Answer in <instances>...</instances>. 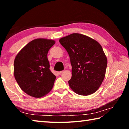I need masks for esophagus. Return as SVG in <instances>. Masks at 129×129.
I'll use <instances>...</instances> for the list:
<instances>
[{"instance_id":"esophagus-1","label":"esophagus","mask_w":129,"mask_h":129,"mask_svg":"<svg viewBox=\"0 0 129 129\" xmlns=\"http://www.w3.org/2000/svg\"><path fill=\"white\" fill-rule=\"evenodd\" d=\"M63 72H64V71H61V72H57V74H58L59 75V74H61V73H62Z\"/></svg>"}]
</instances>
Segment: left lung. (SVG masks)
<instances>
[{"mask_svg": "<svg viewBox=\"0 0 129 129\" xmlns=\"http://www.w3.org/2000/svg\"><path fill=\"white\" fill-rule=\"evenodd\" d=\"M69 54L72 76L68 81L77 94L89 95L102 84L107 67V58L101 45L86 35L73 33L60 39Z\"/></svg>", "mask_w": 129, "mask_h": 129, "instance_id": "obj_1", "label": "left lung"}]
</instances>
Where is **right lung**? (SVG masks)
Listing matches in <instances>:
<instances>
[{
    "label": "right lung",
    "instance_id": "add662e5",
    "mask_svg": "<svg viewBox=\"0 0 129 129\" xmlns=\"http://www.w3.org/2000/svg\"><path fill=\"white\" fill-rule=\"evenodd\" d=\"M55 42L36 39L19 51L14 62V75L21 89L34 98H41L51 91L56 76L51 72L48 53Z\"/></svg>",
    "mask_w": 129,
    "mask_h": 129
}]
</instances>
